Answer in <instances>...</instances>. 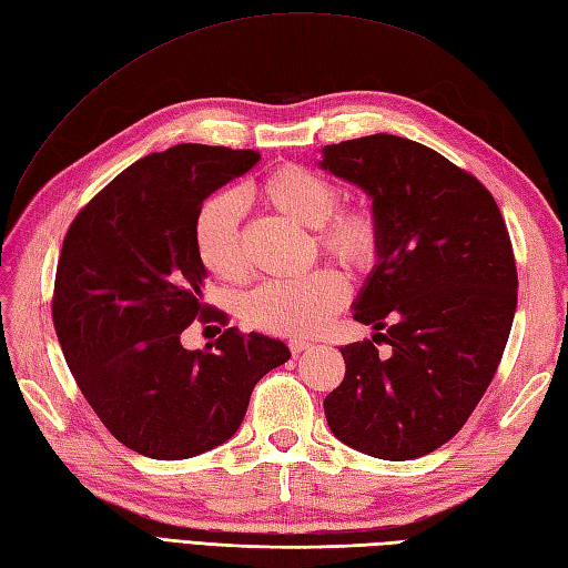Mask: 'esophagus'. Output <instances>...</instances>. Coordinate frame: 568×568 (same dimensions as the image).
<instances>
[{"label": "esophagus", "mask_w": 568, "mask_h": 568, "mask_svg": "<svg viewBox=\"0 0 568 568\" xmlns=\"http://www.w3.org/2000/svg\"><path fill=\"white\" fill-rule=\"evenodd\" d=\"M313 347V342H308V339H288V349H292V354H301V352H306V349H311Z\"/></svg>", "instance_id": "esophagus-1"}]
</instances>
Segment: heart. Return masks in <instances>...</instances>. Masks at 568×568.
I'll use <instances>...</instances> for the list:
<instances>
[{"label":"heart","mask_w":568,"mask_h":568,"mask_svg":"<svg viewBox=\"0 0 568 568\" xmlns=\"http://www.w3.org/2000/svg\"><path fill=\"white\" fill-rule=\"evenodd\" d=\"M260 195L276 212L317 229V241L344 265L366 270L378 253V226L368 210H337L339 187L323 173L284 165L260 185ZM245 197L241 190H219L206 197L195 216V247L202 267L219 280H241L245 253L241 221ZM349 286L335 270H315L298 280H270L243 298V317L274 335L306 337L323 329L347 303Z\"/></svg>","instance_id":"obj_1"}]
</instances>
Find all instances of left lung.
<instances>
[{
  "mask_svg": "<svg viewBox=\"0 0 568 568\" xmlns=\"http://www.w3.org/2000/svg\"><path fill=\"white\" fill-rule=\"evenodd\" d=\"M317 165L371 200L378 260L352 308L394 347L339 349L329 432L373 458H422L460 432L506 349L518 274L504 216L475 175L395 134L329 144Z\"/></svg>",
  "mask_w": 568,
  "mask_h": 568,
  "instance_id": "left-lung-1",
  "label": "left lung"
}]
</instances>
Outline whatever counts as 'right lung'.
I'll return each instance as SVG.
<instances>
[{"instance_id":"add662e5","label":"right lung","mask_w":568,"mask_h":568,"mask_svg":"<svg viewBox=\"0 0 568 568\" xmlns=\"http://www.w3.org/2000/svg\"><path fill=\"white\" fill-rule=\"evenodd\" d=\"M260 161L253 149L178 144L105 185L69 226L52 321L67 366L120 444L156 460L212 450L239 432L251 393L288 347L229 327L190 352L183 329L212 313L195 247L202 202Z\"/></svg>"}]
</instances>
